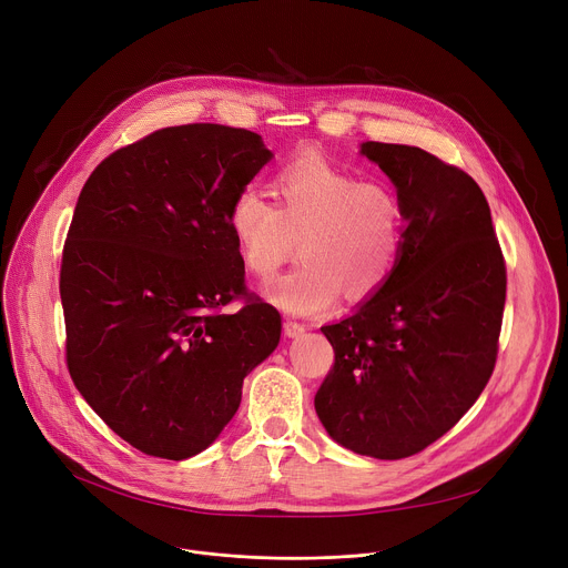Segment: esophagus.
Returning <instances> with one entry per match:
<instances>
[{
    "label": "esophagus",
    "instance_id": "1",
    "mask_svg": "<svg viewBox=\"0 0 568 568\" xmlns=\"http://www.w3.org/2000/svg\"><path fill=\"white\" fill-rule=\"evenodd\" d=\"M285 335L287 337H298L303 331H305V324H301V322H294V320H285Z\"/></svg>",
    "mask_w": 568,
    "mask_h": 568
}]
</instances>
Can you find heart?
Segmentation results:
<instances>
[{"label":"heart","mask_w":568,"mask_h":568,"mask_svg":"<svg viewBox=\"0 0 568 568\" xmlns=\"http://www.w3.org/2000/svg\"><path fill=\"white\" fill-rule=\"evenodd\" d=\"M276 203L253 187L235 194L229 226L244 267L272 278L296 251L303 263L265 287L294 315H320L342 294L365 298L394 274L405 240L398 192L357 176L320 153L290 159L272 179Z\"/></svg>","instance_id":"heart-1"}]
</instances>
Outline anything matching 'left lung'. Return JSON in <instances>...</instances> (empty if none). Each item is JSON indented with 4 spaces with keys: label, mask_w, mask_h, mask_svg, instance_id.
<instances>
[{
    "label": "left lung",
    "mask_w": 568,
    "mask_h": 568,
    "mask_svg": "<svg viewBox=\"0 0 568 568\" xmlns=\"http://www.w3.org/2000/svg\"><path fill=\"white\" fill-rule=\"evenodd\" d=\"M405 211L400 261L359 311L322 326L335 363L315 394L328 435L400 459L446 435L491 378L507 270L480 185L433 153L365 142Z\"/></svg>",
    "instance_id": "left-lung-1"
}]
</instances>
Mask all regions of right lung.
Wrapping results in <instances>:
<instances>
[{
  "label": "right lung",
  "mask_w": 568,
  "mask_h": 568,
  "mask_svg": "<svg viewBox=\"0 0 568 568\" xmlns=\"http://www.w3.org/2000/svg\"><path fill=\"white\" fill-rule=\"evenodd\" d=\"M270 159L246 129L168 126L113 151L79 194L59 283L68 372L144 455L209 448L278 346L281 313L246 290L229 226ZM233 300L241 311L222 314Z\"/></svg>",
  "instance_id": "add662e5"
}]
</instances>
